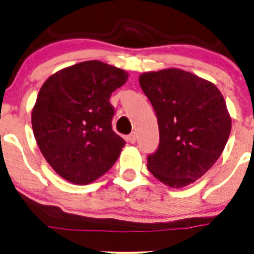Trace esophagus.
Here are the masks:
<instances>
[{
	"instance_id": "34e87169",
	"label": "esophagus",
	"mask_w": 254,
	"mask_h": 254,
	"mask_svg": "<svg viewBox=\"0 0 254 254\" xmlns=\"http://www.w3.org/2000/svg\"><path fill=\"white\" fill-rule=\"evenodd\" d=\"M127 141L130 143H135V141H136V135H135V132H131V134L127 136Z\"/></svg>"
}]
</instances>
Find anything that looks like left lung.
<instances>
[{
    "label": "left lung",
    "instance_id": "left-lung-1",
    "mask_svg": "<svg viewBox=\"0 0 254 254\" xmlns=\"http://www.w3.org/2000/svg\"><path fill=\"white\" fill-rule=\"evenodd\" d=\"M139 82L160 129L157 151L147 157L148 171L171 188L194 183L214 166L231 132L221 92L210 81L175 67L142 73Z\"/></svg>",
    "mask_w": 254,
    "mask_h": 254
}]
</instances>
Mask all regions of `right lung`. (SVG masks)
<instances>
[{
	"instance_id": "right-lung-1",
	"label": "right lung",
	"mask_w": 254,
	"mask_h": 254,
	"mask_svg": "<svg viewBox=\"0 0 254 254\" xmlns=\"http://www.w3.org/2000/svg\"><path fill=\"white\" fill-rule=\"evenodd\" d=\"M127 76L102 61H83L51 75L40 88L33 132L47 162L67 182L92 183L117 162L125 141L113 131L109 98Z\"/></svg>"
}]
</instances>
